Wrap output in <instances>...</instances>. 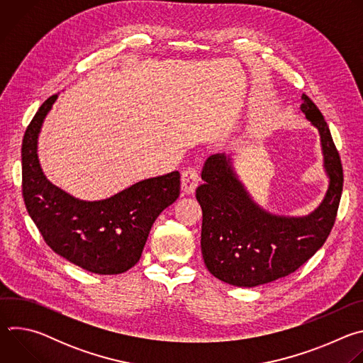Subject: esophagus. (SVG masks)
I'll list each match as a JSON object with an SVG mask.
<instances>
[{"label": "esophagus", "instance_id": "1", "mask_svg": "<svg viewBox=\"0 0 363 363\" xmlns=\"http://www.w3.org/2000/svg\"><path fill=\"white\" fill-rule=\"evenodd\" d=\"M199 184V175L198 171L195 168H188L182 172V178H181V188L184 194H194L195 188Z\"/></svg>", "mask_w": 363, "mask_h": 363}]
</instances>
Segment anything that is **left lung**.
<instances>
[{"instance_id":"1","label":"left lung","mask_w":363,"mask_h":363,"mask_svg":"<svg viewBox=\"0 0 363 363\" xmlns=\"http://www.w3.org/2000/svg\"><path fill=\"white\" fill-rule=\"evenodd\" d=\"M301 112L320 133L329 189L306 217L273 216L258 206L237 178L231 160L211 155L196 188L202 208L201 251L208 272L237 287H255L294 273L329 237L342 196L343 169L329 126L308 96Z\"/></svg>"}]
</instances>
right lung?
<instances>
[{
    "label": "right lung",
    "mask_w": 363,
    "mask_h": 363,
    "mask_svg": "<svg viewBox=\"0 0 363 363\" xmlns=\"http://www.w3.org/2000/svg\"><path fill=\"white\" fill-rule=\"evenodd\" d=\"M57 94L30 122L21 146L23 196L45 244L67 262L94 274H121L142 255L158 216L177 201L178 171L133 184L101 201L77 199L51 184L37 157V138Z\"/></svg>",
    "instance_id": "1"
}]
</instances>
